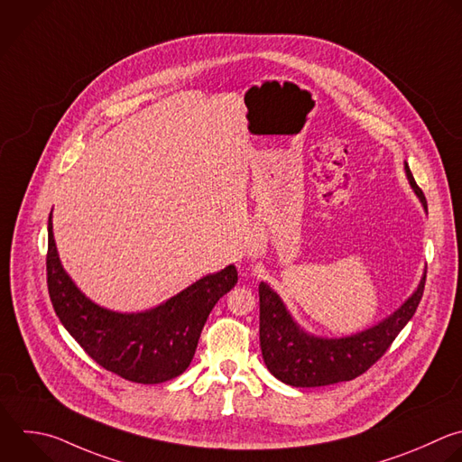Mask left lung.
Returning a JSON list of instances; mask_svg holds the SVG:
<instances>
[{
    "label": "left lung",
    "mask_w": 462,
    "mask_h": 462,
    "mask_svg": "<svg viewBox=\"0 0 462 462\" xmlns=\"http://www.w3.org/2000/svg\"><path fill=\"white\" fill-rule=\"evenodd\" d=\"M404 172L428 214L426 199L404 162ZM426 270L415 291L384 318L381 323L346 336V337H319L309 334L297 325L288 312L286 304L270 284H259V341L266 368L279 381L297 388L328 386L343 381H352L365 374L377 359L384 356L399 332L413 318L424 291Z\"/></svg>",
    "instance_id": "left-lung-1"
}]
</instances>
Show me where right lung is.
Returning <instances> with one entry per match:
<instances>
[{
	"instance_id": "right-lung-1",
	"label": "right lung",
	"mask_w": 462,
	"mask_h": 462,
	"mask_svg": "<svg viewBox=\"0 0 462 462\" xmlns=\"http://www.w3.org/2000/svg\"><path fill=\"white\" fill-rule=\"evenodd\" d=\"M237 282L234 264L208 273L156 309L114 312L90 300L65 272L49 216L47 284L54 312L79 346L119 377L160 384L181 375L194 359L201 330L216 302Z\"/></svg>"
}]
</instances>
